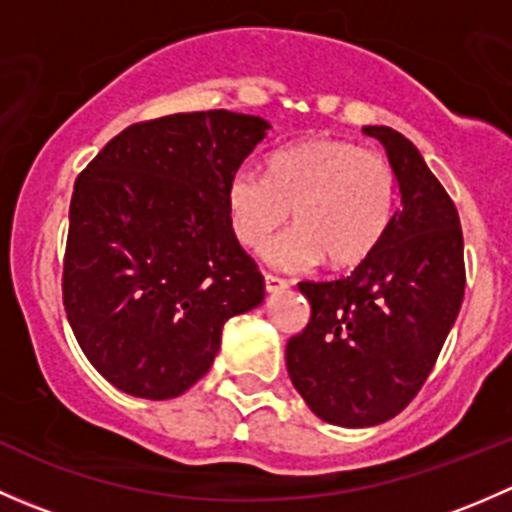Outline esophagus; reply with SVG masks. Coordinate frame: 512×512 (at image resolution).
<instances>
[{"label":"esophagus","mask_w":512,"mask_h":512,"mask_svg":"<svg viewBox=\"0 0 512 512\" xmlns=\"http://www.w3.org/2000/svg\"><path fill=\"white\" fill-rule=\"evenodd\" d=\"M287 287H289L287 280H282V277H277V275H265V289H267V294L285 292Z\"/></svg>","instance_id":"1"}]
</instances>
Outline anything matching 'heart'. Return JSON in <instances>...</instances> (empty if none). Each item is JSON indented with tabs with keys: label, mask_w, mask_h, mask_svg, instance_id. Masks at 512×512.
I'll return each mask as SVG.
<instances>
[{
	"label": "heart",
	"mask_w": 512,
	"mask_h": 512,
	"mask_svg": "<svg viewBox=\"0 0 512 512\" xmlns=\"http://www.w3.org/2000/svg\"><path fill=\"white\" fill-rule=\"evenodd\" d=\"M396 178L389 160L339 138L297 143L267 160V175L237 170L225 185L230 227L245 247H262L292 210V232L265 247L282 270L361 265L391 225Z\"/></svg>",
	"instance_id": "1"
}]
</instances>
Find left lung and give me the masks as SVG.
I'll return each mask as SVG.
<instances>
[{
	"label": "left lung",
	"mask_w": 512,
	"mask_h": 512,
	"mask_svg": "<svg viewBox=\"0 0 512 512\" xmlns=\"http://www.w3.org/2000/svg\"><path fill=\"white\" fill-rule=\"evenodd\" d=\"M386 148L401 193L384 240L349 277L299 282L312 304L287 342L294 389L322 421L384 423L431 374L466 292L458 210L409 138L364 126Z\"/></svg>",
	"instance_id": "1"
}]
</instances>
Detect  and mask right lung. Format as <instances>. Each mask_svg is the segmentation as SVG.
<instances>
[{"label": "right lung", "mask_w": 512, "mask_h": 512, "mask_svg": "<svg viewBox=\"0 0 512 512\" xmlns=\"http://www.w3.org/2000/svg\"><path fill=\"white\" fill-rule=\"evenodd\" d=\"M270 123L232 111L133 123L76 178L64 309L116 389L175 399L208 374L230 317L265 299L237 242L225 185Z\"/></svg>", "instance_id": "obj_1"}]
</instances>
